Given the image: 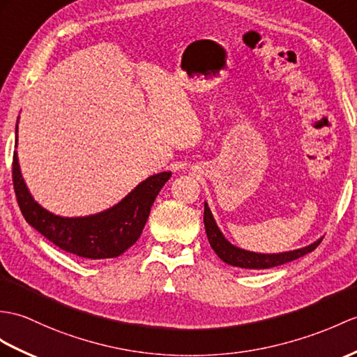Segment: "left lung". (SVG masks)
<instances>
[{"label": "left lung", "instance_id": "1", "mask_svg": "<svg viewBox=\"0 0 357 357\" xmlns=\"http://www.w3.org/2000/svg\"><path fill=\"white\" fill-rule=\"evenodd\" d=\"M204 223H205V231H206V237H208V242L214 250V252L219 255V259L231 264V266H237L243 269H268V268L280 266V264L296 260L307 252H312L322 240L321 238L318 242H314L296 251H289V252H281V254H257V252L240 250V248L231 245L220 233V229L218 228L216 222H214L213 214L206 204L204 208Z\"/></svg>", "mask_w": 357, "mask_h": 357}]
</instances>
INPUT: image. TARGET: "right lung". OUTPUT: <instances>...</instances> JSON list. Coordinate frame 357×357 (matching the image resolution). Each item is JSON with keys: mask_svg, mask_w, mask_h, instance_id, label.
Instances as JSON below:
<instances>
[{"mask_svg": "<svg viewBox=\"0 0 357 357\" xmlns=\"http://www.w3.org/2000/svg\"><path fill=\"white\" fill-rule=\"evenodd\" d=\"M172 176L170 172L147 178L112 208L86 218H61L33 201L13 153L12 178L24 219L61 250L85 259H112L134 245L143 233L155 197Z\"/></svg>", "mask_w": 357, "mask_h": 357, "instance_id": "add662e5", "label": "right lung"}]
</instances>
